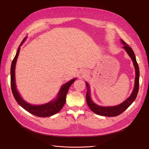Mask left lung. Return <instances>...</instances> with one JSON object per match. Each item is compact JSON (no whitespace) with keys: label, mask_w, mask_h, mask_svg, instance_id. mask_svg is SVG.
<instances>
[{"label":"left lung","mask_w":149,"mask_h":149,"mask_svg":"<svg viewBox=\"0 0 149 149\" xmlns=\"http://www.w3.org/2000/svg\"><path fill=\"white\" fill-rule=\"evenodd\" d=\"M121 42L124 45L123 48H124V49L126 51V52L129 54V56L130 57L131 59L133 61V63H134V65L135 68L136 77H135V80L134 89V91L132 92V93L131 94L130 97H129L126 101H124L123 103L116 106L103 107V106H100L98 105H97L91 100V98L90 97L89 85L87 83H86V86L88 88V91L86 92L87 104L92 112L99 115L105 116H116L120 115L124 111H126V109L132 104V103L135 101L139 91V66L137 63L134 52L132 50L131 47H130L124 41L121 40Z\"/></svg>","instance_id":"1"}]
</instances>
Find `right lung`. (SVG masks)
<instances>
[{
    "label": "right lung",
    "instance_id": "add662e5",
    "mask_svg": "<svg viewBox=\"0 0 149 149\" xmlns=\"http://www.w3.org/2000/svg\"><path fill=\"white\" fill-rule=\"evenodd\" d=\"M26 37L23 39L22 43H20V45H22V43L25 40ZM20 47L19 46L17 49L16 55L14 57L11 64V91L13 92V96L16 100L18 104L21 106L23 109H25L26 111H27L28 112L31 113L35 116H39V117H47L56 114L58 113L62 107H63L65 102H66V98L68 91L69 90V87L70 86L74 81L76 80L75 79H72V80L69 81V82L65 83L62 86L61 88L57 98L55 100L52 101L50 103H46L45 104L40 105V106H33L28 104V103L25 102L23 100L16 89V87H15V63H16V61L17 59V57L19 56V51H20Z\"/></svg>",
    "mask_w": 149,
    "mask_h": 149
}]
</instances>
